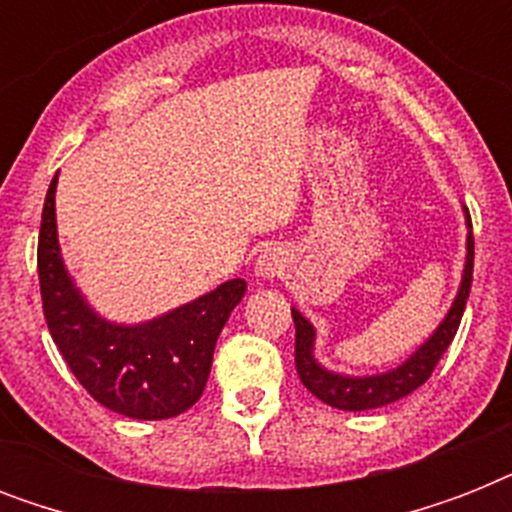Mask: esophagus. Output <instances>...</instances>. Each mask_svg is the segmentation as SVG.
Masks as SVG:
<instances>
[{"label":"esophagus","instance_id":"obj_1","mask_svg":"<svg viewBox=\"0 0 512 512\" xmlns=\"http://www.w3.org/2000/svg\"><path fill=\"white\" fill-rule=\"evenodd\" d=\"M284 268H287V257H284V252L276 247L265 249L263 255H260V260H257V273H260V276H265V279L279 276Z\"/></svg>","mask_w":512,"mask_h":512}]
</instances>
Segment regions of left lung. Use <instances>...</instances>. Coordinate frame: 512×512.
I'll return each mask as SVG.
<instances>
[{
  "label": "left lung",
  "mask_w": 512,
  "mask_h": 512,
  "mask_svg": "<svg viewBox=\"0 0 512 512\" xmlns=\"http://www.w3.org/2000/svg\"><path fill=\"white\" fill-rule=\"evenodd\" d=\"M468 225L470 215H468ZM470 284H473V231L468 236V260H465V273H462V287L454 297L452 311L446 313L441 327L433 332L425 345H422L412 358H406L393 372L374 374V377H342V374L327 372L316 364L313 358V327L311 321L305 319L303 313L292 308V319H295V366L300 374V382L311 390L313 396L321 398L324 404L345 409V412H366V409H377V406H388L398 398L409 396L412 390L428 382L436 364L452 345L457 329H460L465 303H468Z\"/></svg>",
  "instance_id": "1"
}]
</instances>
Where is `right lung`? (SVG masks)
I'll return each instance as SVG.
<instances>
[{
    "label": "right lung",
    "mask_w": 512,
    "mask_h": 512,
    "mask_svg": "<svg viewBox=\"0 0 512 512\" xmlns=\"http://www.w3.org/2000/svg\"><path fill=\"white\" fill-rule=\"evenodd\" d=\"M52 177L39 228V289L47 329L60 356L87 393L132 420H170L204 393L220 329L247 292V281H225L215 292L162 319L119 327L90 311L60 260Z\"/></svg>",
    "instance_id": "add662e5"
}]
</instances>
